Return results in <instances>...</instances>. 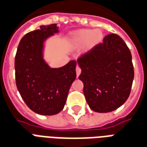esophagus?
<instances>
[{"label": "esophagus", "mask_w": 147, "mask_h": 147, "mask_svg": "<svg viewBox=\"0 0 147 147\" xmlns=\"http://www.w3.org/2000/svg\"><path fill=\"white\" fill-rule=\"evenodd\" d=\"M81 73V68H80L79 66H77L76 67V75H77V77L79 76Z\"/></svg>", "instance_id": "obj_1"}]
</instances>
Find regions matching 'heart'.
Listing matches in <instances>:
<instances>
[{
  "mask_svg": "<svg viewBox=\"0 0 147 147\" xmlns=\"http://www.w3.org/2000/svg\"><path fill=\"white\" fill-rule=\"evenodd\" d=\"M103 32L100 29H81L74 32L71 37V44L73 47H80L87 43L89 47H94L103 39Z\"/></svg>",
  "mask_w": 147,
  "mask_h": 147,
  "instance_id": "b5f03b06",
  "label": "heart"
}]
</instances>
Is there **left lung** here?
I'll return each mask as SVG.
<instances>
[{"label": "left lung", "instance_id": "1", "mask_svg": "<svg viewBox=\"0 0 147 147\" xmlns=\"http://www.w3.org/2000/svg\"><path fill=\"white\" fill-rule=\"evenodd\" d=\"M77 63L83 94L90 108L97 113L118 109L128 98L134 80L131 54L119 35L110 34L103 42L80 56Z\"/></svg>", "mask_w": 147, "mask_h": 147}]
</instances>
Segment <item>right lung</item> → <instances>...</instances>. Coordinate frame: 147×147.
I'll return each instance as SVG.
<instances>
[{"label":"right lung","mask_w":147,"mask_h":147,"mask_svg":"<svg viewBox=\"0 0 147 147\" xmlns=\"http://www.w3.org/2000/svg\"><path fill=\"white\" fill-rule=\"evenodd\" d=\"M57 32V24H53L27 33L20 40L15 57L18 90L26 105L40 115H55L64 109L76 78V61L51 68L43 60V42Z\"/></svg>","instance_id":"add662e5"}]
</instances>
